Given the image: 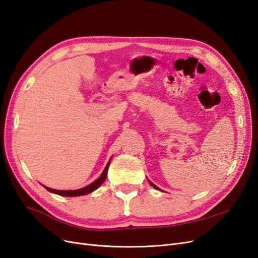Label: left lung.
<instances>
[{"mask_svg":"<svg viewBox=\"0 0 258 258\" xmlns=\"http://www.w3.org/2000/svg\"><path fill=\"white\" fill-rule=\"evenodd\" d=\"M148 182H150V184H151V185H152V186L154 187V188H155V189H158V190H161V189L159 188V187H157V186H156V185H155L154 183H152V182L150 181V179H148Z\"/></svg>","mask_w":258,"mask_h":258,"instance_id":"obj_1","label":"left lung"}]
</instances>
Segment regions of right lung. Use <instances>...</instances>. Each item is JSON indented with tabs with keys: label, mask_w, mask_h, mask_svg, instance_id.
I'll return each instance as SVG.
<instances>
[{
	"label": "right lung",
	"mask_w": 258,
	"mask_h": 258,
	"mask_svg": "<svg viewBox=\"0 0 258 258\" xmlns=\"http://www.w3.org/2000/svg\"><path fill=\"white\" fill-rule=\"evenodd\" d=\"M111 163V159L108 160L106 167L104 168L102 174H101L96 181H93L91 184L87 185L83 187V188H80V189H75V190H57V189H52V188H49V187H46L44 186L46 189H47L48 191L52 192V194H57L59 195V196H64V197H77V196H84V195H88L92 191H95L97 188H99V187L102 185V183L105 181L106 178V175H107V170H108V166H110Z\"/></svg>",
	"instance_id": "obj_1"
}]
</instances>
